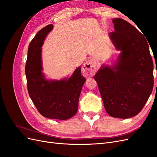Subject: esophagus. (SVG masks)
<instances>
[{
    "mask_svg": "<svg viewBox=\"0 0 157 157\" xmlns=\"http://www.w3.org/2000/svg\"><path fill=\"white\" fill-rule=\"evenodd\" d=\"M82 69L84 71H86L89 76H92L96 73L98 67L95 60L93 59H90L87 60L84 63Z\"/></svg>",
    "mask_w": 157,
    "mask_h": 157,
    "instance_id": "1",
    "label": "esophagus"
}]
</instances>
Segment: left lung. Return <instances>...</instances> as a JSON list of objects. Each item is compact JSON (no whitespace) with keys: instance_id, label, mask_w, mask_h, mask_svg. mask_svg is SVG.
I'll return each instance as SVG.
<instances>
[{"instance_id":"8db88e82","label":"left lung","mask_w":157,"mask_h":157,"mask_svg":"<svg viewBox=\"0 0 157 157\" xmlns=\"http://www.w3.org/2000/svg\"><path fill=\"white\" fill-rule=\"evenodd\" d=\"M110 39L121 51L113 65H102L94 78L106 112L118 118L137 115L153 91V63L144 35L121 18L113 20Z\"/></svg>"}]
</instances>
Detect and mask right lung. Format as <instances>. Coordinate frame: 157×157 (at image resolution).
<instances>
[{"label":"right lung","mask_w":157,"mask_h":157,"mask_svg":"<svg viewBox=\"0 0 157 157\" xmlns=\"http://www.w3.org/2000/svg\"><path fill=\"white\" fill-rule=\"evenodd\" d=\"M52 29L50 24L37 33L28 48L25 65L27 90L32 101L41 115L48 118L67 120L78 110V99L86 79L80 67L67 78L47 80L42 72V46Z\"/></svg>","instance_id":"add662e5"}]
</instances>
